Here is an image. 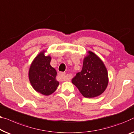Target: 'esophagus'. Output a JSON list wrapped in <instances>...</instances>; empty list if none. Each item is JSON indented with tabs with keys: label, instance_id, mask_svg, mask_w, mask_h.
<instances>
[{
	"label": "esophagus",
	"instance_id": "34e87169",
	"mask_svg": "<svg viewBox=\"0 0 134 134\" xmlns=\"http://www.w3.org/2000/svg\"><path fill=\"white\" fill-rule=\"evenodd\" d=\"M58 77L60 79L61 81H65L66 80V77H65V73L61 72L58 73Z\"/></svg>",
	"mask_w": 134,
	"mask_h": 134
}]
</instances>
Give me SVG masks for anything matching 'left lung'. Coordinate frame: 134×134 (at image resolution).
Segmentation results:
<instances>
[{
  "instance_id": "1",
  "label": "left lung",
  "mask_w": 134,
  "mask_h": 134,
  "mask_svg": "<svg viewBox=\"0 0 134 134\" xmlns=\"http://www.w3.org/2000/svg\"><path fill=\"white\" fill-rule=\"evenodd\" d=\"M83 97L93 98L102 94L108 85V73L103 61L94 53L88 51L82 69L71 80Z\"/></svg>"
}]
</instances>
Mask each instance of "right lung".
Segmentation results:
<instances>
[{"label": "right lung", "mask_w": 134, "mask_h": 134, "mask_svg": "<svg viewBox=\"0 0 134 134\" xmlns=\"http://www.w3.org/2000/svg\"><path fill=\"white\" fill-rule=\"evenodd\" d=\"M42 51L34 59L30 65L28 76L30 83L37 92L45 96L54 93L59 85L56 79L57 72L51 65V57L46 56Z\"/></svg>", "instance_id": "obj_1"}]
</instances>
